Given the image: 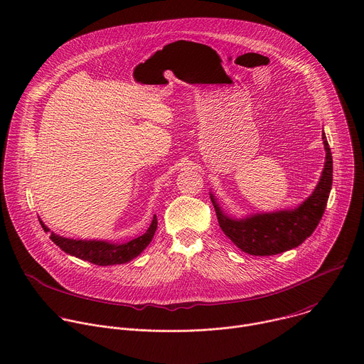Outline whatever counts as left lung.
<instances>
[{"instance_id": "obj_1", "label": "left lung", "mask_w": 364, "mask_h": 364, "mask_svg": "<svg viewBox=\"0 0 364 364\" xmlns=\"http://www.w3.org/2000/svg\"><path fill=\"white\" fill-rule=\"evenodd\" d=\"M323 142L326 148V164L321 178L313 194L295 209L235 219L223 213L215 194H210L223 233L242 252L255 256H271L299 246L313 235L324 215L333 184V157L324 132Z\"/></svg>"}]
</instances>
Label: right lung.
Instances as JSON below:
<instances>
[{
  "label": "right lung",
  "instance_id": "add662e5",
  "mask_svg": "<svg viewBox=\"0 0 364 364\" xmlns=\"http://www.w3.org/2000/svg\"><path fill=\"white\" fill-rule=\"evenodd\" d=\"M41 228L44 232L50 235V239L53 240L63 252L76 256L83 261L99 267H108V265H119L127 264L136 257L152 240L155 230H157V216L154 215L152 222L146 232L129 242L125 243H112L107 240H76L59 236L40 220Z\"/></svg>",
  "mask_w": 364,
  "mask_h": 364
}]
</instances>
